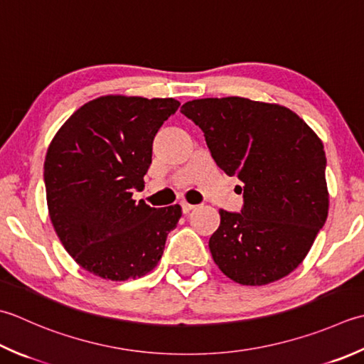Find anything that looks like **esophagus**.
Listing matches in <instances>:
<instances>
[{"instance_id": "obj_1", "label": "esophagus", "mask_w": 364, "mask_h": 364, "mask_svg": "<svg viewBox=\"0 0 364 364\" xmlns=\"http://www.w3.org/2000/svg\"><path fill=\"white\" fill-rule=\"evenodd\" d=\"M194 208H196L194 205H189V203H186V202H183V203H181V210H183L184 215H188V213H189V211H192Z\"/></svg>"}]
</instances>
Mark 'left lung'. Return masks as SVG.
I'll return each mask as SVG.
<instances>
[{
  "label": "left lung",
  "mask_w": 364,
  "mask_h": 364,
  "mask_svg": "<svg viewBox=\"0 0 364 364\" xmlns=\"http://www.w3.org/2000/svg\"><path fill=\"white\" fill-rule=\"evenodd\" d=\"M181 113L203 131L216 166L243 183L241 213L219 210L213 260L243 286L290 274L328 216L322 141L287 107L246 97L194 99Z\"/></svg>",
  "instance_id": "8db88e82"
}]
</instances>
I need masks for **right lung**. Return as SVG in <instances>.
Instances as JSON below:
<instances>
[{"label": "right lung", "instance_id": "1", "mask_svg": "<svg viewBox=\"0 0 364 364\" xmlns=\"http://www.w3.org/2000/svg\"><path fill=\"white\" fill-rule=\"evenodd\" d=\"M172 97L102 96L74 112L47 149L48 215L66 251L87 272L137 279L158 265L181 206L135 202L153 140L178 110Z\"/></svg>", "mask_w": 364, "mask_h": 364}]
</instances>
